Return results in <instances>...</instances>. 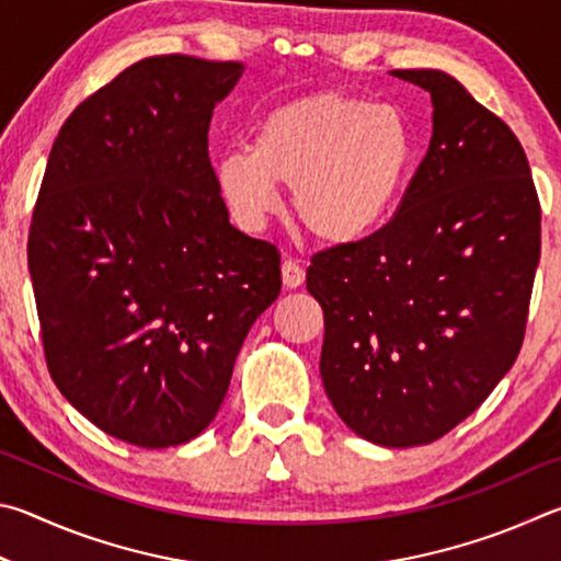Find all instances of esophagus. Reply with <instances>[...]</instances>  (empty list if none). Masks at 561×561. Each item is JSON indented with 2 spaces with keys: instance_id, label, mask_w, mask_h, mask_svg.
<instances>
[{
  "instance_id": "obj_1",
  "label": "esophagus",
  "mask_w": 561,
  "mask_h": 561,
  "mask_svg": "<svg viewBox=\"0 0 561 561\" xmlns=\"http://www.w3.org/2000/svg\"><path fill=\"white\" fill-rule=\"evenodd\" d=\"M280 273H283V286L286 288H300L302 283H306V271H302V265L293 259L283 261Z\"/></svg>"
}]
</instances>
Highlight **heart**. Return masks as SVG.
<instances>
[{
  "label": "heart",
  "mask_w": 561,
  "mask_h": 561,
  "mask_svg": "<svg viewBox=\"0 0 561 561\" xmlns=\"http://www.w3.org/2000/svg\"><path fill=\"white\" fill-rule=\"evenodd\" d=\"M419 160L411 117L399 105L316 93L273 107L251 147L224 152L214 180L245 229L261 226L288 186L293 214L312 239L352 245L385 226Z\"/></svg>",
  "instance_id": "heart-1"
}]
</instances>
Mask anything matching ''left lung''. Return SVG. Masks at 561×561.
I'll return each instance as SVG.
<instances>
[{
  "mask_svg": "<svg viewBox=\"0 0 561 561\" xmlns=\"http://www.w3.org/2000/svg\"><path fill=\"white\" fill-rule=\"evenodd\" d=\"M431 93L434 135L394 219L312 255L320 375L337 416L387 448L468 419L523 347L539 202L515 133L454 76L391 71Z\"/></svg>",
  "mask_w": 561,
  "mask_h": 561,
  "instance_id": "left-lung-1",
  "label": "left lung"
}]
</instances>
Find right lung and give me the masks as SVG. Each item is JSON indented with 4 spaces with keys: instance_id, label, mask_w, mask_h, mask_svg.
<instances>
[{
    "instance_id": "1",
    "label": "right lung",
    "mask_w": 561,
    "mask_h": 561,
    "mask_svg": "<svg viewBox=\"0 0 561 561\" xmlns=\"http://www.w3.org/2000/svg\"><path fill=\"white\" fill-rule=\"evenodd\" d=\"M239 61L170 54L125 68L68 115L28 231L46 365L125 444L211 424L236 355L280 293V253L229 224L209 162Z\"/></svg>"
}]
</instances>
